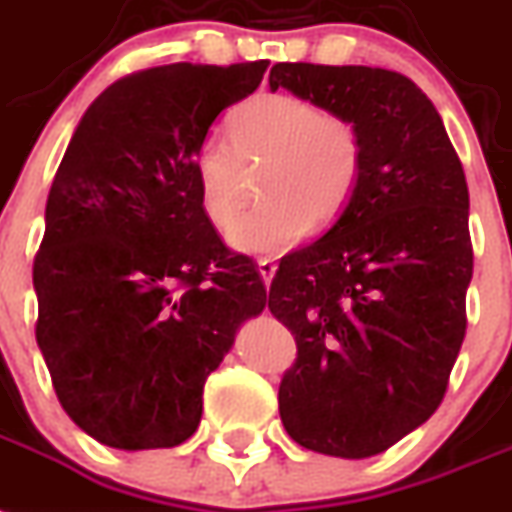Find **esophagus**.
<instances>
[{
	"label": "esophagus",
	"instance_id": "1",
	"mask_svg": "<svg viewBox=\"0 0 512 512\" xmlns=\"http://www.w3.org/2000/svg\"><path fill=\"white\" fill-rule=\"evenodd\" d=\"M274 272H277V264H274L272 259H259V274H261V280H264L266 287L272 285Z\"/></svg>",
	"mask_w": 512,
	"mask_h": 512
}]
</instances>
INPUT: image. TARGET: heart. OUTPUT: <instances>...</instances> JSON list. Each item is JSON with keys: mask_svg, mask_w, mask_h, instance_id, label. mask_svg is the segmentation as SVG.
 <instances>
[{"mask_svg": "<svg viewBox=\"0 0 512 512\" xmlns=\"http://www.w3.org/2000/svg\"><path fill=\"white\" fill-rule=\"evenodd\" d=\"M230 140L211 135L196 149L198 198L217 230L243 206V164L259 167L264 204L232 230L238 251L272 256L293 248L308 227L335 225L356 198L366 143L356 120L295 94H259L230 117Z\"/></svg>", "mask_w": 512, "mask_h": 512, "instance_id": "heart-1", "label": "heart"}]
</instances>
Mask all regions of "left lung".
Listing matches in <instances>:
<instances>
[{
  "instance_id": "obj_1",
  "label": "left lung",
  "mask_w": 512,
  "mask_h": 512,
  "mask_svg": "<svg viewBox=\"0 0 512 512\" xmlns=\"http://www.w3.org/2000/svg\"><path fill=\"white\" fill-rule=\"evenodd\" d=\"M269 86L356 120L366 143L356 198L324 238L282 256L269 311L298 345L280 382L287 434L371 458L437 411L466 337L463 164L432 101L395 70L280 62Z\"/></svg>"
}]
</instances>
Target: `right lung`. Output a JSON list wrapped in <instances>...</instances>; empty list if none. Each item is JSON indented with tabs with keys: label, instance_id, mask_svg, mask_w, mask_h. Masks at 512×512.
I'll use <instances>...</instances> for the list:
<instances>
[{
	"label": "right lung",
	"instance_id": "right-lung-1",
	"mask_svg": "<svg viewBox=\"0 0 512 512\" xmlns=\"http://www.w3.org/2000/svg\"><path fill=\"white\" fill-rule=\"evenodd\" d=\"M269 62L149 67L88 107L46 198L33 259L36 342L65 413L117 450L175 447L204 384L266 306L253 259L222 243L193 156Z\"/></svg>",
	"mask_w": 512,
	"mask_h": 512
}]
</instances>
